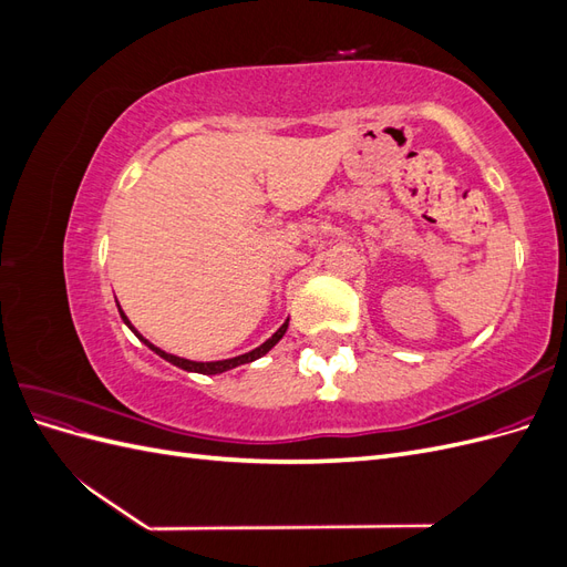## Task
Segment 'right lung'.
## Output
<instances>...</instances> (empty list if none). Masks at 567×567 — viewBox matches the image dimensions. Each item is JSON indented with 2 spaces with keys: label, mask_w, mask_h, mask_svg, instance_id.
I'll list each match as a JSON object with an SVG mask.
<instances>
[{
  "label": "right lung",
  "mask_w": 567,
  "mask_h": 567,
  "mask_svg": "<svg viewBox=\"0 0 567 567\" xmlns=\"http://www.w3.org/2000/svg\"><path fill=\"white\" fill-rule=\"evenodd\" d=\"M117 310H120V305H117ZM120 317H123V321L130 326V329L134 331V326L130 323V319L125 317V312L120 310ZM286 329H288V321L281 326V329L274 333L267 342H262L260 348H255V350H250V352H246V354H238V357H231V359H221V362H192V359H182V357H175V354H167V352H163L161 348H156V346H151V342L140 333V331H134L136 333V338L140 340H144L146 346L156 352V354H161L165 362H169V364H175V367H179V369H184V371H196V373H208V375H213V373H221V371H229V369H234V367H241V364H248V362H255V359H260L262 354H267L274 346H277V342L284 338V333H286Z\"/></svg>",
  "instance_id": "obj_1"
}]
</instances>
